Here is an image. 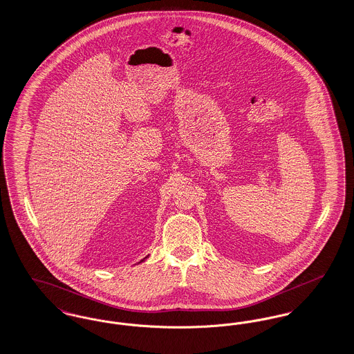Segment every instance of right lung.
Masks as SVG:
<instances>
[{
    "instance_id": "right-lung-1",
    "label": "right lung",
    "mask_w": 354,
    "mask_h": 354,
    "mask_svg": "<svg viewBox=\"0 0 354 354\" xmlns=\"http://www.w3.org/2000/svg\"><path fill=\"white\" fill-rule=\"evenodd\" d=\"M147 257H149V256H146V257H145V259H143V260H140V261H139V263H142V261H145V260H146V259H147Z\"/></svg>"
}]
</instances>
